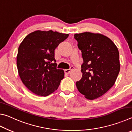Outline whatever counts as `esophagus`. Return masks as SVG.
<instances>
[{
	"label": "esophagus",
	"mask_w": 132,
	"mask_h": 132,
	"mask_svg": "<svg viewBox=\"0 0 132 132\" xmlns=\"http://www.w3.org/2000/svg\"><path fill=\"white\" fill-rule=\"evenodd\" d=\"M73 69H74V68H73V66L70 67V68L69 69H65V70H64V73H65V74H69V73H70V71L73 70Z\"/></svg>",
	"instance_id": "obj_1"
}]
</instances>
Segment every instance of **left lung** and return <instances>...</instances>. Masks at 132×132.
Instances as JSON below:
<instances>
[{"label": "left lung", "mask_w": 132, "mask_h": 132, "mask_svg": "<svg viewBox=\"0 0 132 132\" xmlns=\"http://www.w3.org/2000/svg\"><path fill=\"white\" fill-rule=\"evenodd\" d=\"M75 39L83 59L77 88L87 99H96L115 84L120 70L119 51L111 39L100 34H75Z\"/></svg>", "instance_id": "8db88e82"}]
</instances>
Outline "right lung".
<instances>
[{"label":"right lung","mask_w":132,"mask_h":132,"mask_svg":"<svg viewBox=\"0 0 132 132\" xmlns=\"http://www.w3.org/2000/svg\"><path fill=\"white\" fill-rule=\"evenodd\" d=\"M68 37L52 30H38L27 35L20 45L18 72L23 83L35 94L47 96L57 89L64 71L56 68L55 50Z\"/></svg>","instance_id":"1"}]
</instances>
